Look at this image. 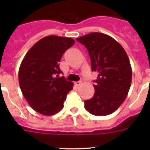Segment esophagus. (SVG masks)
Returning <instances> with one entry per match:
<instances>
[{"instance_id": "1", "label": "esophagus", "mask_w": 150, "mask_h": 150, "mask_svg": "<svg viewBox=\"0 0 150 150\" xmlns=\"http://www.w3.org/2000/svg\"><path fill=\"white\" fill-rule=\"evenodd\" d=\"M74 84L76 85V86H80V85L82 84V82H81V81H77V82H75V83H74Z\"/></svg>"}]
</instances>
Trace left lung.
Returning <instances> with one entry per match:
<instances>
[{
    "mask_svg": "<svg viewBox=\"0 0 150 150\" xmlns=\"http://www.w3.org/2000/svg\"><path fill=\"white\" fill-rule=\"evenodd\" d=\"M76 40L86 46L91 71L98 74L94 80V96L85 100V108L95 116L110 114L122 104L131 86L132 71L128 55L117 41L102 33H91Z\"/></svg>",
    "mask_w": 150,
    "mask_h": 150,
    "instance_id": "8db88e82",
    "label": "left lung"
}]
</instances>
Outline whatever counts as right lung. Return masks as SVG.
Masks as SVG:
<instances>
[{"instance_id":"add662e5","label":"right lung","mask_w":150,"mask_h":150,"mask_svg":"<svg viewBox=\"0 0 150 150\" xmlns=\"http://www.w3.org/2000/svg\"><path fill=\"white\" fill-rule=\"evenodd\" d=\"M74 43L70 38L45 37L28 50L21 63L18 71L21 91L30 107L40 114L52 116L59 112L67 95L73 89L72 82L59 75L62 73L59 67L62 55Z\"/></svg>"}]
</instances>
